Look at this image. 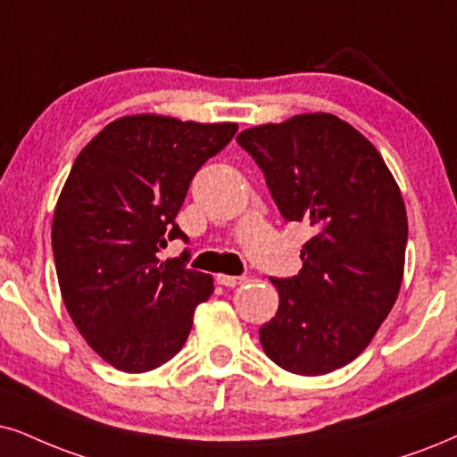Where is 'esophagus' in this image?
Segmentation results:
<instances>
[{
  "label": "esophagus",
  "instance_id": "obj_1",
  "mask_svg": "<svg viewBox=\"0 0 457 457\" xmlns=\"http://www.w3.org/2000/svg\"><path fill=\"white\" fill-rule=\"evenodd\" d=\"M245 276H228V274H217V282L223 287H238L245 285Z\"/></svg>",
  "mask_w": 457,
  "mask_h": 457
}]
</instances>
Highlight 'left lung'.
Wrapping results in <instances>:
<instances>
[{
    "label": "left lung",
    "mask_w": 457,
    "mask_h": 457,
    "mask_svg": "<svg viewBox=\"0 0 457 457\" xmlns=\"http://www.w3.org/2000/svg\"><path fill=\"white\" fill-rule=\"evenodd\" d=\"M287 221L312 228L295 278H271L278 312L263 352L295 375L345 367L371 344L405 271L407 211L382 154L337 115L314 112L236 137Z\"/></svg>",
    "instance_id": "obj_1"
}]
</instances>
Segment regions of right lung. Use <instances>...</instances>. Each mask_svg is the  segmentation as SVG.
<instances>
[{
  "label": "right lung",
  "mask_w": 457,
  "mask_h": 457,
  "mask_svg": "<svg viewBox=\"0 0 457 457\" xmlns=\"http://www.w3.org/2000/svg\"><path fill=\"white\" fill-rule=\"evenodd\" d=\"M234 122L135 113L109 122L79 152L52 219L62 302L86 344L124 373L169 362L192 331L212 276L186 259L160 262L186 238L175 217L202 164L232 141Z\"/></svg>",
  "instance_id": "1"
}]
</instances>
